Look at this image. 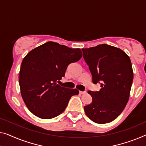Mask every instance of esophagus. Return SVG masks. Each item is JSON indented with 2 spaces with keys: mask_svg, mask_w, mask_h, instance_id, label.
<instances>
[{
  "mask_svg": "<svg viewBox=\"0 0 146 146\" xmlns=\"http://www.w3.org/2000/svg\"><path fill=\"white\" fill-rule=\"evenodd\" d=\"M85 93H86L85 91H79L80 94H85Z\"/></svg>",
  "mask_w": 146,
  "mask_h": 146,
  "instance_id": "34e87169",
  "label": "esophagus"
}]
</instances>
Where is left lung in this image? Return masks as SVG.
I'll return each instance as SVG.
<instances>
[{"instance_id": "obj_1", "label": "left lung", "mask_w": 146, "mask_h": 146, "mask_svg": "<svg viewBox=\"0 0 146 146\" xmlns=\"http://www.w3.org/2000/svg\"><path fill=\"white\" fill-rule=\"evenodd\" d=\"M82 50L93 83L101 84L99 91L88 92L92 101L84 106V111L95 123H110L121 113L129 101L133 80L131 61L121 49L106 44Z\"/></svg>"}]
</instances>
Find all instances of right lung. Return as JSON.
Returning <instances> with one entry per match:
<instances>
[{
  "label": "right lung",
  "mask_w": 146,
  "mask_h": 146,
  "mask_svg": "<svg viewBox=\"0 0 146 146\" xmlns=\"http://www.w3.org/2000/svg\"><path fill=\"white\" fill-rule=\"evenodd\" d=\"M80 48H70L47 42L30 51L23 58L19 75L21 94L27 108L39 118L50 119L66 110L77 89L57 84L71 63L81 58Z\"/></svg>",
  "instance_id": "1"
}]
</instances>
